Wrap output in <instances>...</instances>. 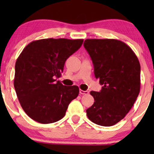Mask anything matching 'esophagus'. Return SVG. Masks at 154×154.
<instances>
[{
  "label": "esophagus",
  "mask_w": 154,
  "mask_h": 154,
  "mask_svg": "<svg viewBox=\"0 0 154 154\" xmlns=\"http://www.w3.org/2000/svg\"><path fill=\"white\" fill-rule=\"evenodd\" d=\"M88 93H89V92H88V90H85V91H84V90H80V94H88Z\"/></svg>",
  "instance_id": "1"
}]
</instances>
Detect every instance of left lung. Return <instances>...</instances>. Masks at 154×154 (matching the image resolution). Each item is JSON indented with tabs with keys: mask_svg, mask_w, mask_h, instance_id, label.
Returning <instances> with one entry per match:
<instances>
[{
	"mask_svg": "<svg viewBox=\"0 0 154 154\" xmlns=\"http://www.w3.org/2000/svg\"><path fill=\"white\" fill-rule=\"evenodd\" d=\"M84 47L94 65V73L102 85L91 91L94 102L86 110L94 123L112 126L129 112L140 90V64L130 46L116 39H86Z\"/></svg>",
	"mask_w": 154,
	"mask_h": 154,
	"instance_id": "1",
	"label": "left lung"
}]
</instances>
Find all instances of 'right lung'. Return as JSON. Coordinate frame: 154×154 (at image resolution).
I'll list each match as a JSON object with an SVG mask.
<instances>
[{"instance_id": "obj_1", "label": "right lung", "mask_w": 154, "mask_h": 154, "mask_svg": "<svg viewBox=\"0 0 154 154\" xmlns=\"http://www.w3.org/2000/svg\"><path fill=\"white\" fill-rule=\"evenodd\" d=\"M83 43V39H41L31 42L21 52L16 61L14 87L23 110L31 119L48 124L64 116L79 88L56 83L55 79Z\"/></svg>"}]
</instances>
